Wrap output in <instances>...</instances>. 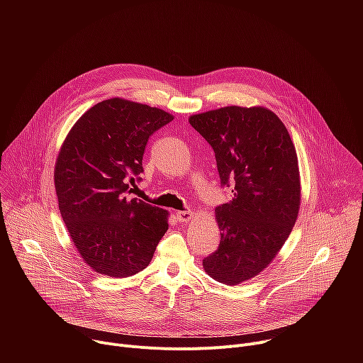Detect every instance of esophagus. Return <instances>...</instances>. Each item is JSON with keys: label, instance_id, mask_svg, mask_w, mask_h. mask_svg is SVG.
Segmentation results:
<instances>
[{"label": "esophagus", "instance_id": "obj_1", "mask_svg": "<svg viewBox=\"0 0 363 363\" xmlns=\"http://www.w3.org/2000/svg\"><path fill=\"white\" fill-rule=\"evenodd\" d=\"M175 216H177V220L179 223H186V221H189L194 217L192 211H177Z\"/></svg>", "mask_w": 363, "mask_h": 363}]
</instances>
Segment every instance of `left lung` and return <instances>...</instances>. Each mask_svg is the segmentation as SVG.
<instances>
[{
  "label": "left lung",
  "instance_id": "8db88e82",
  "mask_svg": "<svg viewBox=\"0 0 363 363\" xmlns=\"http://www.w3.org/2000/svg\"><path fill=\"white\" fill-rule=\"evenodd\" d=\"M189 123L211 145L221 186L233 192L216 208L221 241L202 264L234 286L263 272L291 233L300 206L296 149L283 122L264 108L227 106Z\"/></svg>",
  "mask_w": 363,
  "mask_h": 363
}]
</instances>
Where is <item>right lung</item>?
<instances>
[{"mask_svg": "<svg viewBox=\"0 0 363 363\" xmlns=\"http://www.w3.org/2000/svg\"><path fill=\"white\" fill-rule=\"evenodd\" d=\"M172 115L125 99L103 100L72 128L59 153V208L84 262L111 277L133 276L150 263L168 230L165 210L129 198L142 181L149 136Z\"/></svg>", "mask_w": 363, "mask_h": 363, "instance_id": "right-lung-1", "label": "right lung"}]
</instances>
